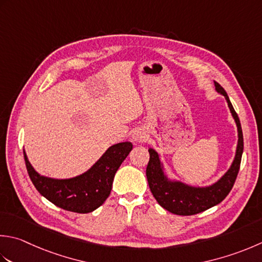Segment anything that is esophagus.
Returning a JSON list of instances; mask_svg holds the SVG:
<instances>
[{"instance_id": "34e87169", "label": "esophagus", "mask_w": 262, "mask_h": 262, "mask_svg": "<svg viewBox=\"0 0 262 262\" xmlns=\"http://www.w3.org/2000/svg\"><path fill=\"white\" fill-rule=\"evenodd\" d=\"M132 140L135 143H143L146 140V133L145 130L141 129V128H137L132 134Z\"/></svg>"}]
</instances>
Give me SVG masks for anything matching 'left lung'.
I'll list each match as a JSON object with an SVG mask.
<instances>
[{"label": "left lung", "mask_w": 262, "mask_h": 262, "mask_svg": "<svg viewBox=\"0 0 262 262\" xmlns=\"http://www.w3.org/2000/svg\"><path fill=\"white\" fill-rule=\"evenodd\" d=\"M214 87L219 94L226 99L235 124L237 127V145L234 160L228 170L220 177L216 183L207 186H194L178 179H172L168 176L165 166L160 159V155L155 148H148L150 161L146 167V178L153 196L160 206L169 212L179 216H192L217 206L228 195L234 186L235 179L239 170L241 159L243 155V133L238 116L230 103L226 92L217 81Z\"/></svg>", "instance_id": "8db88e82"}]
</instances>
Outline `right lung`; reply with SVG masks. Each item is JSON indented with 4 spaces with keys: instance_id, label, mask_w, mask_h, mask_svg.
Wrapping results in <instances>:
<instances>
[{
    "instance_id": "1",
    "label": "right lung",
    "mask_w": 262,
    "mask_h": 262,
    "mask_svg": "<svg viewBox=\"0 0 262 262\" xmlns=\"http://www.w3.org/2000/svg\"><path fill=\"white\" fill-rule=\"evenodd\" d=\"M130 142L110 146L89 170L71 178H52L40 175L29 162L24 150L28 175L36 189L67 211L89 213L104 203L110 195L118 168L132 151Z\"/></svg>"
}]
</instances>
